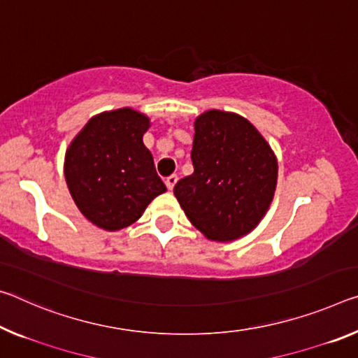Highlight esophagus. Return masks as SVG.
Segmentation results:
<instances>
[{
	"mask_svg": "<svg viewBox=\"0 0 358 358\" xmlns=\"http://www.w3.org/2000/svg\"><path fill=\"white\" fill-rule=\"evenodd\" d=\"M178 181V177L175 173H172V175H169V177L166 178V185H167V188L169 189H173V186H175V183H177Z\"/></svg>",
	"mask_w": 358,
	"mask_h": 358,
	"instance_id": "34e87169",
	"label": "esophagus"
}]
</instances>
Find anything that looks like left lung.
Wrapping results in <instances>:
<instances>
[{
	"instance_id": "8db88e82",
	"label": "left lung",
	"mask_w": 358,
	"mask_h": 358,
	"mask_svg": "<svg viewBox=\"0 0 358 358\" xmlns=\"http://www.w3.org/2000/svg\"><path fill=\"white\" fill-rule=\"evenodd\" d=\"M194 172L173 194L192 224L212 241H234L268 212L277 185L271 146L245 117L210 110L194 122Z\"/></svg>"
}]
</instances>
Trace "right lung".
I'll list each match as a JSON object with an SVG mask.
<instances>
[{
    "label": "right lung",
    "mask_w": 358,
    "mask_h": 358,
    "mask_svg": "<svg viewBox=\"0 0 358 358\" xmlns=\"http://www.w3.org/2000/svg\"><path fill=\"white\" fill-rule=\"evenodd\" d=\"M150 119L121 108L90 119L65 156V178L78 208L106 231L135 223L167 191L143 134Z\"/></svg>",
    "instance_id": "add662e5"
}]
</instances>
